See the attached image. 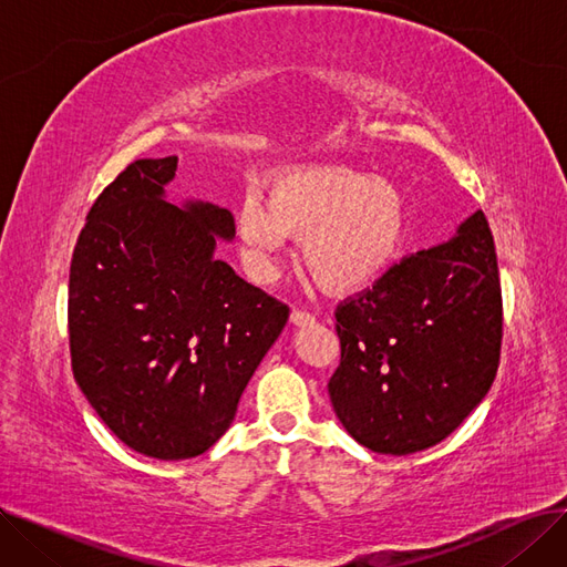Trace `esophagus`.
<instances>
[{
    "instance_id": "obj_1",
    "label": "esophagus",
    "mask_w": 567,
    "mask_h": 567,
    "mask_svg": "<svg viewBox=\"0 0 567 567\" xmlns=\"http://www.w3.org/2000/svg\"><path fill=\"white\" fill-rule=\"evenodd\" d=\"M315 312H310V310H303V308H293L291 310V323H296V326H306V323H315Z\"/></svg>"
}]
</instances>
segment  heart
Masks as SVG:
<instances>
[{
    "instance_id": "1",
    "label": "heart",
    "mask_w": 567,
    "mask_h": 567,
    "mask_svg": "<svg viewBox=\"0 0 567 567\" xmlns=\"http://www.w3.org/2000/svg\"><path fill=\"white\" fill-rule=\"evenodd\" d=\"M238 238L252 274L268 280L289 236L303 238V264L329 291H359L395 261L406 234L402 190L383 176L342 165L287 169L250 190L238 208Z\"/></svg>"
}]
</instances>
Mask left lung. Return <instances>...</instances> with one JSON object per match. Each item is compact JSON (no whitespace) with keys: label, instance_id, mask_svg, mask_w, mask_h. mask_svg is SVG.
<instances>
[{"label":"left lung","instance_id":"left-lung-1","mask_svg":"<svg viewBox=\"0 0 567 567\" xmlns=\"http://www.w3.org/2000/svg\"><path fill=\"white\" fill-rule=\"evenodd\" d=\"M329 395L365 449L411 455L455 432L498 370L503 301L483 212L449 244L402 257L336 308Z\"/></svg>","mask_w":567,"mask_h":567}]
</instances>
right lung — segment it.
Instances as JSON below:
<instances>
[{"mask_svg": "<svg viewBox=\"0 0 567 567\" xmlns=\"http://www.w3.org/2000/svg\"><path fill=\"white\" fill-rule=\"evenodd\" d=\"M176 156L140 158L99 195L69 278L73 377L128 449L197 457L227 432L289 306L214 257L227 208L163 199Z\"/></svg>", "mask_w": 567, "mask_h": 567, "instance_id": "right-lung-1", "label": "right lung"}]
</instances>
